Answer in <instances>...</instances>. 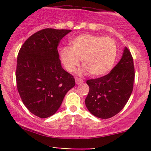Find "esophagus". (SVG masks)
Here are the masks:
<instances>
[{
  "label": "esophagus",
  "instance_id": "obj_1",
  "mask_svg": "<svg viewBox=\"0 0 151 151\" xmlns=\"http://www.w3.org/2000/svg\"><path fill=\"white\" fill-rule=\"evenodd\" d=\"M75 82L77 84H81L83 83V80L80 78H75Z\"/></svg>",
  "mask_w": 151,
  "mask_h": 151
}]
</instances>
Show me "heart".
<instances>
[{"instance_id": "b5f03b06", "label": "heart", "mask_w": 151, "mask_h": 151, "mask_svg": "<svg viewBox=\"0 0 151 151\" xmlns=\"http://www.w3.org/2000/svg\"><path fill=\"white\" fill-rule=\"evenodd\" d=\"M118 47L115 40L109 36L82 34L71 42V47L60 50V56L66 69L72 72L82 59L84 71L92 76H101L111 70L115 63Z\"/></svg>"}]
</instances>
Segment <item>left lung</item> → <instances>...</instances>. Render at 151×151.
Wrapping results in <instances>:
<instances>
[{"label":"left lung","mask_w":151,"mask_h":151,"mask_svg":"<svg viewBox=\"0 0 151 151\" xmlns=\"http://www.w3.org/2000/svg\"><path fill=\"white\" fill-rule=\"evenodd\" d=\"M135 71L133 58L127 47L122 58L109 74L87 80L90 90L85 105L97 118L107 119L121 112L133 91Z\"/></svg>","instance_id":"1"}]
</instances>
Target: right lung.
Returning a JSON list of instances; mask_svg holds the SVG:
<instances>
[{
  "label": "right lung",
  "instance_id": "1",
  "mask_svg": "<svg viewBox=\"0 0 151 151\" xmlns=\"http://www.w3.org/2000/svg\"><path fill=\"white\" fill-rule=\"evenodd\" d=\"M71 30L45 28L24 42L17 56L16 81L22 102L41 118L54 115L75 80L61 66L58 46Z\"/></svg>",
  "mask_w": 151,
  "mask_h": 151
}]
</instances>
